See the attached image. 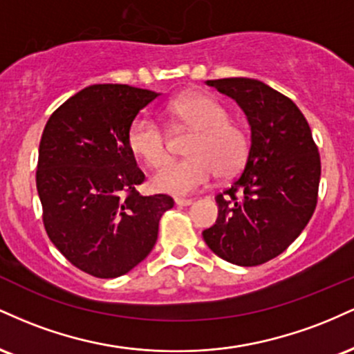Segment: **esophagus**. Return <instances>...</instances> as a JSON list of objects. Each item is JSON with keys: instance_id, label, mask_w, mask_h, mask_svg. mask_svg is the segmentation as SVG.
I'll use <instances>...</instances> for the list:
<instances>
[{"instance_id": "obj_1", "label": "esophagus", "mask_w": 354, "mask_h": 354, "mask_svg": "<svg viewBox=\"0 0 354 354\" xmlns=\"http://www.w3.org/2000/svg\"><path fill=\"white\" fill-rule=\"evenodd\" d=\"M174 203H176L178 206H189L191 203H193V200H189V198H176Z\"/></svg>"}]
</instances>
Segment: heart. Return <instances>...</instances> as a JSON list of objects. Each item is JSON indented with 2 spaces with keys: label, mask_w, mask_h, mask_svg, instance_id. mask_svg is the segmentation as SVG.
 <instances>
[{
  "label": "heart",
  "mask_w": 354,
  "mask_h": 354,
  "mask_svg": "<svg viewBox=\"0 0 354 354\" xmlns=\"http://www.w3.org/2000/svg\"><path fill=\"white\" fill-rule=\"evenodd\" d=\"M176 128L193 129L185 160L169 161L151 178L163 193L183 194L205 188L216 176L230 178L243 168L250 154V136L241 124L230 121V111L208 95H186L168 104ZM128 146L145 165L158 168L169 154V138L151 115H138L128 128Z\"/></svg>",
  "instance_id": "heart-1"
}]
</instances>
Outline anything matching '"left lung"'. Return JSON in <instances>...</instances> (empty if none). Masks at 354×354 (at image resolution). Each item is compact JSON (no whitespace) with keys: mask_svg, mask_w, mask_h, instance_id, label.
<instances>
[{"mask_svg":"<svg viewBox=\"0 0 354 354\" xmlns=\"http://www.w3.org/2000/svg\"><path fill=\"white\" fill-rule=\"evenodd\" d=\"M206 84L241 106L251 126V146L243 173L216 196L218 219L203 238L233 265H263L281 254L315 213L318 146L299 108L263 81L223 78Z\"/></svg>","mask_w":354,"mask_h":354,"instance_id":"obj_1","label":"left lung"}]
</instances>
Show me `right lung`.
I'll list each match as a JSON object with an SVG mask.
<instances>
[{
  "instance_id": "obj_1",
  "label": "right lung",
  "mask_w": 354,
  "mask_h": 354,
  "mask_svg": "<svg viewBox=\"0 0 354 354\" xmlns=\"http://www.w3.org/2000/svg\"><path fill=\"white\" fill-rule=\"evenodd\" d=\"M158 93L93 84L50 116L39 141L36 188L48 238L84 273L118 278L149 254L174 201L141 196L145 181L128 146V128Z\"/></svg>"
}]
</instances>
